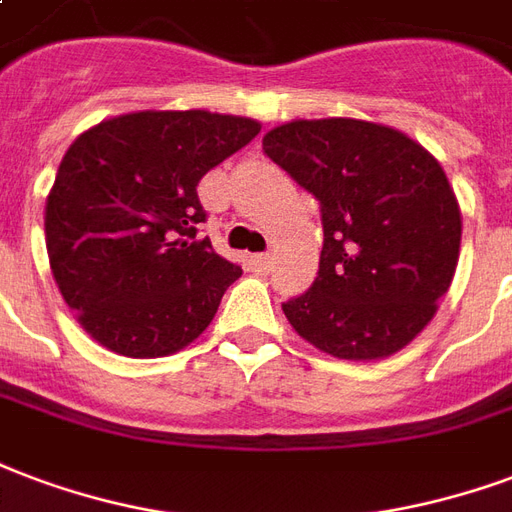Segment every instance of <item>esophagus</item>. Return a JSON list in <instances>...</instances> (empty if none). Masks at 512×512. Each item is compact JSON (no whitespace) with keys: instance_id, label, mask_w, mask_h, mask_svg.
<instances>
[{"instance_id":"obj_1","label":"esophagus","mask_w":512,"mask_h":512,"mask_svg":"<svg viewBox=\"0 0 512 512\" xmlns=\"http://www.w3.org/2000/svg\"><path fill=\"white\" fill-rule=\"evenodd\" d=\"M252 260H255V266L263 268V271H266V268H271V263H274V257L271 255H255Z\"/></svg>"}]
</instances>
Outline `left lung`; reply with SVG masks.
Returning a JSON list of instances; mask_svg holds the SVG:
<instances>
[{
	"label": "left lung",
	"mask_w": 512,
	"mask_h": 512,
	"mask_svg": "<svg viewBox=\"0 0 512 512\" xmlns=\"http://www.w3.org/2000/svg\"><path fill=\"white\" fill-rule=\"evenodd\" d=\"M263 151L320 200L309 293L282 304L295 333L344 361L404 350L437 314L461 249V208L434 154L388 124L293 119Z\"/></svg>",
	"instance_id": "1"
}]
</instances>
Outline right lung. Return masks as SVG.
Instances as JSON below:
<instances>
[{"mask_svg": "<svg viewBox=\"0 0 512 512\" xmlns=\"http://www.w3.org/2000/svg\"><path fill=\"white\" fill-rule=\"evenodd\" d=\"M260 132L211 111H135L70 143L45 200L59 293L94 342L165 358L206 331L241 268L195 238L198 181Z\"/></svg>", "mask_w": 512, "mask_h": 512, "instance_id": "1", "label": "right lung"}]
</instances>
